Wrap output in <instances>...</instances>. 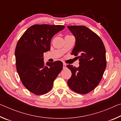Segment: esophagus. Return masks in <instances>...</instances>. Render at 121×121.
<instances>
[{
	"label": "esophagus",
	"instance_id": "1",
	"mask_svg": "<svg viewBox=\"0 0 121 121\" xmlns=\"http://www.w3.org/2000/svg\"><path fill=\"white\" fill-rule=\"evenodd\" d=\"M63 69L66 68V64H65V63H63Z\"/></svg>",
	"mask_w": 121,
	"mask_h": 121
}]
</instances>
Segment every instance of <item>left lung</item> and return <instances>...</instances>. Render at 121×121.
<instances>
[{
  "instance_id": "left-lung-1",
  "label": "left lung",
  "mask_w": 121,
  "mask_h": 121,
  "mask_svg": "<svg viewBox=\"0 0 121 121\" xmlns=\"http://www.w3.org/2000/svg\"><path fill=\"white\" fill-rule=\"evenodd\" d=\"M75 37L71 54L79 61V66L67 65L71 71L67 83L76 93L86 94L99 84L106 67V49L99 36L84 26H67Z\"/></svg>"
}]
</instances>
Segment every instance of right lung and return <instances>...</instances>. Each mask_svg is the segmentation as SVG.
Returning <instances> with one entry per match:
<instances>
[{
	"label": "right lung",
	"mask_w": 121,
	"mask_h": 121,
	"mask_svg": "<svg viewBox=\"0 0 121 121\" xmlns=\"http://www.w3.org/2000/svg\"><path fill=\"white\" fill-rule=\"evenodd\" d=\"M65 28L61 25L35 24L24 32L16 45V67L22 84L36 95L52 89L53 82L62 69L60 61L44 62V53L50 51L53 36Z\"/></svg>",
	"instance_id": "right-lung-1"
}]
</instances>
